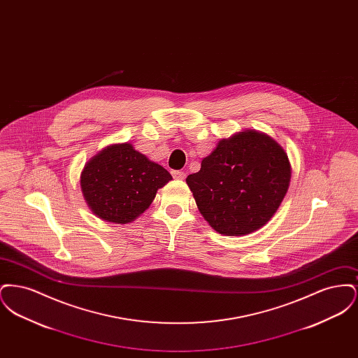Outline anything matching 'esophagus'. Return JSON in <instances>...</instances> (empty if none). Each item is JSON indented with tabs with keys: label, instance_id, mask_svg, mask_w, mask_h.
Here are the masks:
<instances>
[{
	"label": "esophagus",
	"instance_id": "obj_1",
	"mask_svg": "<svg viewBox=\"0 0 358 358\" xmlns=\"http://www.w3.org/2000/svg\"><path fill=\"white\" fill-rule=\"evenodd\" d=\"M171 174H173V177H174L176 180H184V178H185V173H184V171H171Z\"/></svg>",
	"mask_w": 358,
	"mask_h": 358
}]
</instances>
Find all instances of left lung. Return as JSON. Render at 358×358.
Instances as JSON below:
<instances>
[{"mask_svg": "<svg viewBox=\"0 0 358 358\" xmlns=\"http://www.w3.org/2000/svg\"><path fill=\"white\" fill-rule=\"evenodd\" d=\"M291 164L270 136L243 130L219 141L187 184L208 224L225 236L255 232L271 220L289 187Z\"/></svg>", "mask_w": 358, "mask_h": 358, "instance_id": "obj_1", "label": "left lung"}]
</instances>
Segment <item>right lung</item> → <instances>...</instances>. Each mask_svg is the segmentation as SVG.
I'll return each instance as SVG.
<instances>
[{
    "label": "right lung",
    "mask_w": 358,
    "mask_h": 358,
    "mask_svg": "<svg viewBox=\"0 0 358 358\" xmlns=\"http://www.w3.org/2000/svg\"><path fill=\"white\" fill-rule=\"evenodd\" d=\"M171 173L139 153L129 142L114 143L95 154L80 173L88 208L104 222H134L153 203Z\"/></svg>",
    "instance_id": "right-lung-1"
}]
</instances>
